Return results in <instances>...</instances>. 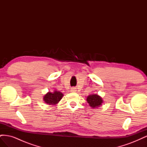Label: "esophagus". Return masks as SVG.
<instances>
[{"instance_id": "1", "label": "esophagus", "mask_w": 147, "mask_h": 147, "mask_svg": "<svg viewBox=\"0 0 147 147\" xmlns=\"http://www.w3.org/2000/svg\"><path fill=\"white\" fill-rule=\"evenodd\" d=\"M70 91H71V92H75L77 91V88H71V90H70Z\"/></svg>"}]
</instances>
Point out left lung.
<instances>
[{"instance_id":"obj_1","label":"left lung","mask_w":147,"mask_h":147,"mask_svg":"<svg viewBox=\"0 0 147 147\" xmlns=\"http://www.w3.org/2000/svg\"><path fill=\"white\" fill-rule=\"evenodd\" d=\"M86 101L89 104V105L92 109L99 107L100 105H102L104 102L102 97L97 94L89 95L87 97Z\"/></svg>"}]
</instances>
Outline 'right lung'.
Segmentation results:
<instances>
[{"label": "right lung", "mask_w": 147, "mask_h": 147, "mask_svg": "<svg viewBox=\"0 0 147 147\" xmlns=\"http://www.w3.org/2000/svg\"><path fill=\"white\" fill-rule=\"evenodd\" d=\"M63 96L64 94L61 92L55 90L53 92H48L44 95L43 100L47 104L54 105L58 104Z\"/></svg>", "instance_id": "obj_1"}]
</instances>
